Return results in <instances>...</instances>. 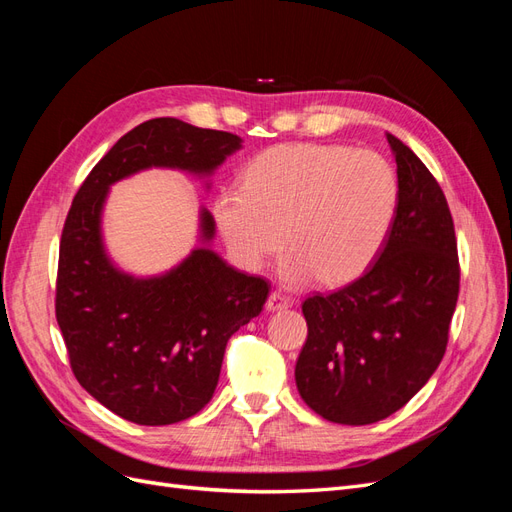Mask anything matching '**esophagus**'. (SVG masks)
Listing matches in <instances>:
<instances>
[{"mask_svg": "<svg viewBox=\"0 0 512 512\" xmlns=\"http://www.w3.org/2000/svg\"><path fill=\"white\" fill-rule=\"evenodd\" d=\"M290 305H292V301L286 297V294L277 292V290H273L269 294V299H267V309H269V312H280V309H288Z\"/></svg>", "mask_w": 512, "mask_h": 512, "instance_id": "obj_1", "label": "esophagus"}]
</instances>
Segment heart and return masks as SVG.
<instances>
[{
  "instance_id": "heart-1",
  "label": "heart",
  "mask_w": 512,
  "mask_h": 512,
  "mask_svg": "<svg viewBox=\"0 0 512 512\" xmlns=\"http://www.w3.org/2000/svg\"><path fill=\"white\" fill-rule=\"evenodd\" d=\"M397 203V173L380 153L286 143L254 156L243 185L222 190L213 213L243 269L258 271L286 241L284 280L299 284L316 275L320 284L342 286L376 260Z\"/></svg>"
}]
</instances>
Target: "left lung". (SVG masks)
Masks as SVG:
<instances>
[{"label":"left lung","instance_id":"1","mask_svg":"<svg viewBox=\"0 0 512 512\" xmlns=\"http://www.w3.org/2000/svg\"><path fill=\"white\" fill-rule=\"evenodd\" d=\"M399 203L382 250L359 280L309 294L307 339L294 367L299 395L322 418L369 425L391 416L438 369L459 297V256L440 183L386 134Z\"/></svg>","mask_w":512,"mask_h":512}]
</instances>
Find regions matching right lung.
<instances>
[{"label":"right lung","instance_id":"right-lung-1","mask_svg":"<svg viewBox=\"0 0 512 512\" xmlns=\"http://www.w3.org/2000/svg\"><path fill=\"white\" fill-rule=\"evenodd\" d=\"M239 147L230 132L149 119L108 149L72 200L59 241L55 316L74 378L126 421L170 425L203 410L230 335L262 312L271 284L211 250H194L151 280L119 273L100 239L108 185L149 166L211 173ZM200 228L213 237L207 211Z\"/></svg>","mask_w":512,"mask_h":512}]
</instances>
